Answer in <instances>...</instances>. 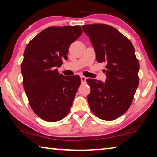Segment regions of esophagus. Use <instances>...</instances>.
I'll return each instance as SVG.
<instances>
[{"instance_id":"esophagus-1","label":"esophagus","mask_w":157,"mask_h":157,"mask_svg":"<svg viewBox=\"0 0 157 157\" xmlns=\"http://www.w3.org/2000/svg\"><path fill=\"white\" fill-rule=\"evenodd\" d=\"M81 83H86V77L81 76Z\"/></svg>"}]
</instances>
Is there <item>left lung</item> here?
Masks as SVG:
<instances>
[{
    "label": "left lung",
    "instance_id": "left-lung-1",
    "mask_svg": "<svg viewBox=\"0 0 157 157\" xmlns=\"http://www.w3.org/2000/svg\"><path fill=\"white\" fill-rule=\"evenodd\" d=\"M98 63H106L105 82L88 78L90 109L101 119H117L128 110L139 85V63L132 42L117 29L101 23L82 26Z\"/></svg>",
    "mask_w": 157,
    "mask_h": 157
}]
</instances>
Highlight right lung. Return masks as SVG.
I'll return each mask as SVG.
<instances>
[{"label": "right lung", "mask_w": 157, "mask_h": 157, "mask_svg": "<svg viewBox=\"0 0 157 157\" xmlns=\"http://www.w3.org/2000/svg\"><path fill=\"white\" fill-rule=\"evenodd\" d=\"M82 32L79 25L48 27L25 47L21 66L23 88L34 113L45 121H60L72 106L81 78L64 76L57 68Z\"/></svg>", "instance_id": "1"}]
</instances>
